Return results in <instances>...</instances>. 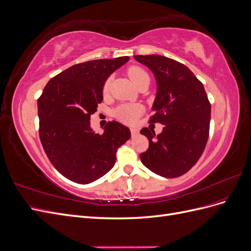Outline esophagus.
Listing matches in <instances>:
<instances>
[{"label": "esophagus", "mask_w": 251, "mask_h": 251, "mask_svg": "<svg viewBox=\"0 0 251 251\" xmlns=\"http://www.w3.org/2000/svg\"><path fill=\"white\" fill-rule=\"evenodd\" d=\"M130 130H131L132 137H135V136H137V134H138V128H136V127L132 126V127H130Z\"/></svg>", "instance_id": "34e87169"}]
</instances>
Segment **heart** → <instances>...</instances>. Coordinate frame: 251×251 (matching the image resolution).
<instances>
[{
    "label": "heart",
    "instance_id": "1",
    "mask_svg": "<svg viewBox=\"0 0 251 251\" xmlns=\"http://www.w3.org/2000/svg\"><path fill=\"white\" fill-rule=\"evenodd\" d=\"M127 75L133 80L136 86H139L144 80L150 79L148 72L139 66H131L127 69ZM111 86V78H107L103 81L102 85V93L107 94L110 90ZM142 113V107L138 103H125L120 104L114 111V116L117 119L126 124H132L137 119L140 114Z\"/></svg>",
    "mask_w": 251,
    "mask_h": 251
}]
</instances>
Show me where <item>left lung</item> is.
Returning a JSON list of instances; mask_svg holds the SVG:
<instances>
[{"instance_id":"1","label":"left lung","mask_w":251,"mask_h":251,"mask_svg":"<svg viewBox=\"0 0 251 251\" xmlns=\"http://www.w3.org/2000/svg\"><path fill=\"white\" fill-rule=\"evenodd\" d=\"M157 81L154 115L150 123L164 125L162 132L143 127L149 149L140 155L144 166L165 178L187 173L199 160L209 136L210 102L203 83L188 68L161 55H135Z\"/></svg>"}]
</instances>
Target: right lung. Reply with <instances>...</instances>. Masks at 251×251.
Segmentation results:
<instances>
[{"mask_svg": "<svg viewBox=\"0 0 251 251\" xmlns=\"http://www.w3.org/2000/svg\"><path fill=\"white\" fill-rule=\"evenodd\" d=\"M127 60L121 56L74 65L51 78L37 100L45 153L75 183H91L112 170L118 148L131 138L130 128L117 121H109L102 134L90 126L103 100V81Z\"/></svg>", "mask_w": 251, "mask_h": 251, "instance_id": "obj_1", "label": "right lung"}]
</instances>
